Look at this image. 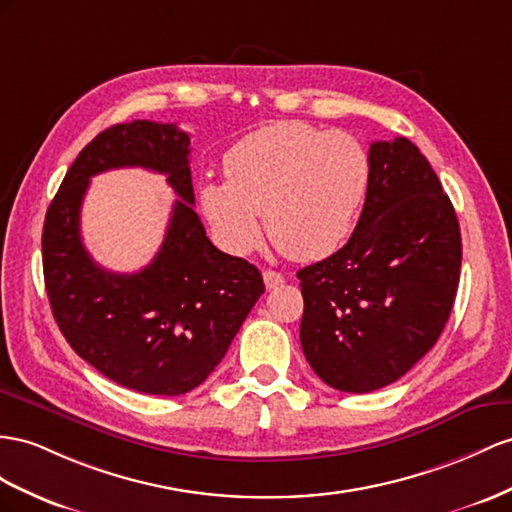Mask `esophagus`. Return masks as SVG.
Here are the masks:
<instances>
[{"instance_id":"obj_1","label":"esophagus","mask_w":512,"mask_h":512,"mask_svg":"<svg viewBox=\"0 0 512 512\" xmlns=\"http://www.w3.org/2000/svg\"><path fill=\"white\" fill-rule=\"evenodd\" d=\"M264 283H266L268 290H274V287H279L283 283V274L274 272V270H266L264 272Z\"/></svg>"}]
</instances>
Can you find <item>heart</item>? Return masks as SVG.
I'll return each instance as SVG.
<instances>
[{"label": "heart", "instance_id": "obj_1", "mask_svg": "<svg viewBox=\"0 0 512 512\" xmlns=\"http://www.w3.org/2000/svg\"><path fill=\"white\" fill-rule=\"evenodd\" d=\"M225 181H203L199 207L225 251L246 255L270 240L298 261L333 255L355 231L370 186L357 138L300 121L244 136L222 157Z\"/></svg>", "mask_w": 512, "mask_h": 512}]
</instances>
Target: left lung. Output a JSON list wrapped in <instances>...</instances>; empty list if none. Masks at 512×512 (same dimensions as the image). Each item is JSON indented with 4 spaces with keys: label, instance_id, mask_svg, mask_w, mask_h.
<instances>
[{
    "label": "left lung",
    "instance_id": "8db88e82",
    "mask_svg": "<svg viewBox=\"0 0 512 512\" xmlns=\"http://www.w3.org/2000/svg\"><path fill=\"white\" fill-rule=\"evenodd\" d=\"M461 229L411 140L372 142L370 186L350 240L298 270L300 346L326 385L368 393L435 346L461 277Z\"/></svg>",
    "mask_w": 512,
    "mask_h": 512
}]
</instances>
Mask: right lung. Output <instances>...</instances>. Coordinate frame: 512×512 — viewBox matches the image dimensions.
<instances>
[{
	"instance_id": "right-lung-1",
	"label": "right lung",
	"mask_w": 512,
	"mask_h": 512,
	"mask_svg": "<svg viewBox=\"0 0 512 512\" xmlns=\"http://www.w3.org/2000/svg\"><path fill=\"white\" fill-rule=\"evenodd\" d=\"M188 155L190 136L173 123L103 129L67 170L43 227L45 290L62 335L110 381L151 396L199 387L266 290L253 264L209 242ZM123 165L166 174L180 196L161 251L134 275L97 267L79 233L89 177Z\"/></svg>"
}]
</instances>
